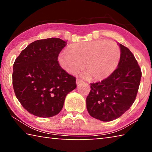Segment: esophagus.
Here are the masks:
<instances>
[{
  "instance_id": "1",
  "label": "esophagus",
  "mask_w": 152,
  "mask_h": 152,
  "mask_svg": "<svg viewBox=\"0 0 152 152\" xmlns=\"http://www.w3.org/2000/svg\"><path fill=\"white\" fill-rule=\"evenodd\" d=\"M82 82H83V80H82L79 79V78L76 79V84H77V85H78V84L82 83Z\"/></svg>"
}]
</instances>
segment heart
Wrapping results in <instances>:
<instances>
[{"label": "heart", "instance_id": "obj_1", "mask_svg": "<svg viewBox=\"0 0 152 152\" xmlns=\"http://www.w3.org/2000/svg\"><path fill=\"white\" fill-rule=\"evenodd\" d=\"M121 50L116 43L99 39L76 43L58 56V62L67 72L75 74L82 68L91 80L109 76L117 68Z\"/></svg>", "mask_w": 152, "mask_h": 152}]
</instances>
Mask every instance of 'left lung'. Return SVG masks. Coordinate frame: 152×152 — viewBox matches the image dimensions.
Returning <instances> with one entry per match:
<instances>
[{
    "instance_id": "left-lung-1",
    "label": "left lung",
    "mask_w": 152,
    "mask_h": 152,
    "mask_svg": "<svg viewBox=\"0 0 152 152\" xmlns=\"http://www.w3.org/2000/svg\"><path fill=\"white\" fill-rule=\"evenodd\" d=\"M121 58L116 70L101 81L91 84L86 108L91 117L102 121L120 117L132 107L140 86L141 70L135 56L119 44Z\"/></svg>"
}]
</instances>
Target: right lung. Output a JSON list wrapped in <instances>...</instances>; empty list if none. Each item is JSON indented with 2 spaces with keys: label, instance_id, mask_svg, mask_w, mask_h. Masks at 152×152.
<instances>
[{
  "label": "right lung",
  "instance_id": "obj_1",
  "mask_svg": "<svg viewBox=\"0 0 152 152\" xmlns=\"http://www.w3.org/2000/svg\"><path fill=\"white\" fill-rule=\"evenodd\" d=\"M66 42L59 38L37 40L27 46L13 64L12 85L20 103L31 114L51 117L62 109L76 78L61 68L59 53Z\"/></svg>",
  "mask_w": 152,
  "mask_h": 152
}]
</instances>
